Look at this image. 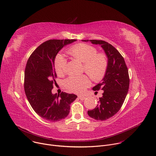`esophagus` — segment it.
I'll return each mask as SVG.
<instances>
[{
	"label": "esophagus",
	"mask_w": 156,
	"mask_h": 156,
	"mask_svg": "<svg viewBox=\"0 0 156 156\" xmlns=\"http://www.w3.org/2000/svg\"><path fill=\"white\" fill-rule=\"evenodd\" d=\"M78 98H79V99H80L81 100H84L86 98V97H85V96H82V95H79V96H78Z\"/></svg>",
	"instance_id": "1"
}]
</instances>
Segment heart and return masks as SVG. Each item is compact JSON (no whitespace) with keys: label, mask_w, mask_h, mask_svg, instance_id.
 Segmentation results:
<instances>
[{"label":"heart","mask_w":156,"mask_h":156,"mask_svg":"<svg viewBox=\"0 0 156 156\" xmlns=\"http://www.w3.org/2000/svg\"><path fill=\"white\" fill-rule=\"evenodd\" d=\"M67 53L83 63V71L94 81H99L104 76L108 66L107 58L104 53H97L95 47L80 43L69 48ZM66 65V59L62 56H58L55 62V70L58 75L64 73ZM90 84V80L86 76L69 77L65 81L66 87L74 93L83 92Z\"/></svg>","instance_id":"b5f03b06"}]
</instances>
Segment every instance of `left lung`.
<instances>
[{
  "label": "left lung",
  "mask_w": 156,
  "mask_h": 156,
  "mask_svg": "<svg viewBox=\"0 0 156 156\" xmlns=\"http://www.w3.org/2000/svg\"><path fill=\"white\" fill-rule=\"evenodd\" d=\"M82 41L100 45L108 59L104 77L92 89L95 91L102 90L103 95L99 98L96 108L87 112L89 116L96 120H106L119 110L126 98L129 85L128 68L123 56L108 43L95 40Z\"/></svg>",
  "instance_id": "obj_1"
}]
</instances>
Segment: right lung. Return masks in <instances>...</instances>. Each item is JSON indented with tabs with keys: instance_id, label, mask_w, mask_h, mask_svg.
Segmentation results:
<instances>
[{
	"instance_id": "right-lung-1",
	"label": "right lung",
	"mask_w": 156,
	"mask_h": 156,
	"mask_svg": "<svg viewBox=\"0 0 156 156\" xmlns=\"http://www.w3.org/2000/svg\"><path fill=\"white\" fill-rule=\"evenodd\" d=\"M76 40H49L40 45L30 56L25 68L24 88L33 109L40 117L51 122L65 118L70 105L77 97L62 92L53 94L51 90L57 77L55 60L58 52Z\"/></svg>"
}]
</instances>
